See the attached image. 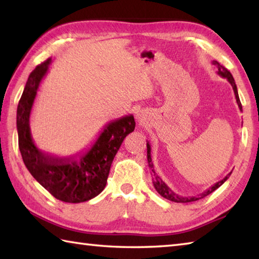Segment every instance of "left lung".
I'll return each instance as SVG.
<instances>
[{
    "mask_svg": "<svg viewBox=\"0 0 259 259\" xmlns=\"http://www.w3.org/2000/svg\"><path fill=\"white\" fill-rule=\"evenodd\" d=\"M213 64L216 65V68H218V74H219V76H221L222 78L228 79V81L232 86V89H233V92H234V95H236L237 104L239 106V109H240V111H242V106H241L240 98H239L237 84H236V81H234V79L232 77L231 72H230L227 68H224L223 65H221L218 62V61H213ZM150 152H152V148H150V145L147 142V162H148V166L150 168V171H152V172H150V175H152V177H153V186H154L155 189H156V191L158 192V194L161 195L162 197H164V198H165V199H168V200H171V201H175V203H190V201H196V200H198V199L204 198V197L211 194V192H213L214 190H216V189H218V188H220L221 186H222L223 183L228 180L229 177L231 176V173H232V172H230L227 177H224L222 179V180L214 183L213 186H210L208 189H206L204 192H201V194H199V195L189 196V197H182V196H179L178 194H176V192L173 191L172 189H170V188L167 187L166 183L164 182L162 179L157 176V173H156V171H155V168H154V164L152 162V155H150Z\"/></svg>",
    "mask_w": 259,
    "mask_h": 259,
    "instance_id": "8db88e82",
    "label": "left lung"
}]
</instances>
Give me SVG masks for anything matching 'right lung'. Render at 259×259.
I'll use <instances>...</instances> for the list:
<instances>
[{"label":"right lung","instance_id":"obj_1","mask_svg":"<svg viewBox=\"0 0 259 259\" xmlns=\"http://www.w3.org/2000/svg\"><path fill=\"white\" fill-rule=\"evenodd\" d=\"M52 59L46 60L29 74L17 109L19 149L30 175L64 203H83L104 190L111 164L123 139L133 133V114L110 121L94 144L84 152L59 157L40 150L30 133V113L39 84L49 71Z\"/></svg>","mask_w":259,"mask_h":259}]
</instances>
